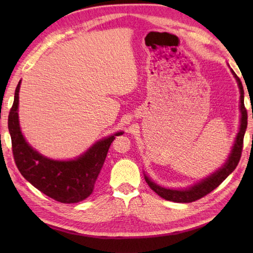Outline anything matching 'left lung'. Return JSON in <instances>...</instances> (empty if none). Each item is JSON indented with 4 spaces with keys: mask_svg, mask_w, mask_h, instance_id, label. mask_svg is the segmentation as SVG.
Returning <instances> with one entry per match:
<instances>
[{
    "mask_svg": "<svg viewBox=\"0 0 253 253\" xmlns=\"http://www.w3.org/2000/svg\"><path fill=\"white\" fill-rule=\"evenodd\" d=\"M234 76L237 80L239 89H240V112H241V120H240V129L237 137H236V141L232 150V153H230L227 162L225 163L223 168L215 171V173L212 174L209 178L203 179L199 184L192 186L188 189L185 190H173V189H166L161 186H158L154 184L151 179H149V177L144 176V179H146L147 184L151 189L157 192L158 195L165 199V200L173 201V202H178V203H189L197 201L199 199L203 198L207 196L208 193L213 191L215 188H217L222 182L226 179V177L232 173V171L236 169V166L238 165L239 160L241 158V151H243L244 147V136L247 129V124H248V114H247V110L245 107L244 103V87L243 84H241L240 79L237 77V75L232 71Z\"/></svg>",
    "mask_w": 253,
    "mask_h": 253,
    "instance_id": "1",
    "label": "left lung"
}]
</instances>
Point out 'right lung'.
I'll return each instance as SVG.
<instances>
[{
  "label": "right lung",
  "instance_id": "add662e5",
  "mask_svg": "<svg viewBox=\"0 0 253 253\" xmlns=\"http://www.w3.org/2000/svg\"><path fill=\"white\" fill-rule=\"evenodd\" d=\"M15 90L14 103L8 114V130L16 166L20 174L38 190L61 203L84 200L93 191L95 180L104 164L107 151L117 132L96 142L77 160L54 161L42 157L26 142L18 123V92Z\"/></svg>",
  "mask_w": 253,
  "mask_h": 253
}]
</instances>
